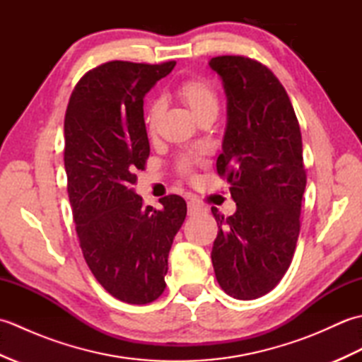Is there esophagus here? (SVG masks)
<instances>
[{
  "label": "esophagus",
  "instance_id": "obj_1",
  "mask_svg": "<svg viewBox=\"0 0 362 362\" xmlns=\"http://www.w3.org/2000/svg\"><path fill=\"white\" fill-rule=\"evenodd\" d=\"M204 210L205 209L199 202H196V201H189L188 202V214H189V216H196V214L202 213Z\"/></svg>",
  "mask_w": 362,
  "mask_h": 362
}]
</instances>
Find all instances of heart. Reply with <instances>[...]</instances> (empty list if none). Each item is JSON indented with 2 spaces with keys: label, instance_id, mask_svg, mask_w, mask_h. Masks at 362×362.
Wrapping results in <instances>:
<instances>
[{
  "label": "heart",
  "instance_id": "obj_1",
  "mask_svg": "<svg viewBox=\"0 0 362 362\" xmlns=\"http://www.w3.org/2000/svg\"><path fill=\"white\" fill-rule=\"evenodd\" d=\"M180 99L185 103L191 112H193L197 118L204 117L206 113H218L219 109V96L216 87L213 86L210 81L201 79V78H193L188 79L182 83L177 90ZM161 112V104L153 103L149 109L148 118V127L152 130L157 124V119ZM179 169L183 174H188L191 171V161L188 158H180L179 160Z\"/></svg>",
  "mask_w": 362,
  "mask_h": 362
}]
</instances>
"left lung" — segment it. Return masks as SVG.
Instances as JSON below:
<instances>
[{
  "mask_svg": "<svg viewBox=\"0 0 362 362\" xmlns=\"http://www.w3.org/2000/svg\"><path fill=\"white\" fill-rule=\"evenodd\" d=\"M227 95V127L216 169L236 211L211 209L219 232L211 261L228 296L253 300L280 283L294 257L306 187L302 134L286 90L244 56L210 60Z\"/></svg>",
  "mask_w": 362,
  "mask_h": 362,
  "instance_id": "8db88e82",
  "label": "left lung"
}]
</instances>
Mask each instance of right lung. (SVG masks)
<instances>
[{
  "label": "right lung",
  "instance_id": "obj_1",
  "mask_svg": "<svg viewBox=\"0 0 362 362\" xmlns=\"http://www.w3.org/2000/svg\"><path fill=\"white\" fill-rule=\"evenodd\" d=\"M175 66L113 60L76 83L65 113V171L81 249L95 279L130 305L157 300L166 288L168 255L187 216L180 196L143 204L136 169L149 157L143 98Z\"/></svg>",
  "mask_w": 362,
  "mask_h": 362
}]
</instances>
